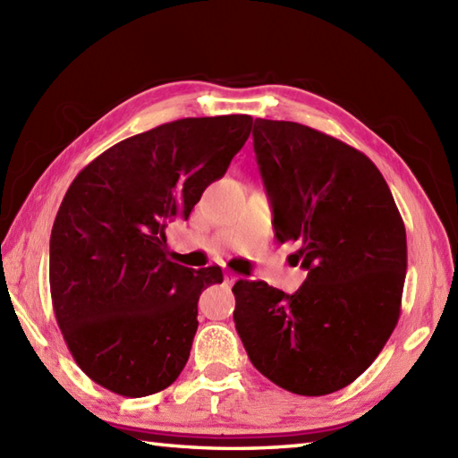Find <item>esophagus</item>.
<instances>
[{
    "mask_svg": "<svg viewBox=\"0 0 458 458\" xmlns=\"http://www.w3.org/2000/svg\"><path fill=\"white\" fill-rule=\"evenodd\" d=\"M238 279H240V276L234 274V271H226V274H224V281H226L228 285H234Z\"/></svg>",
    "mask_w": 458,
    "mask_h": 458,
    "instance_id": "34e87169",
    "label": "esophagus"
}]
</instances>
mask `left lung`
<instances>
[{
	"mask_svg": "<svg viewBox=\"0 0 458 458\" xmlns=\"http://www.w3.org/2000/svg\"><path fill=\"white\" fill-rule=\"evenodd\" d=\"M254 151L276 238L299 242L293 295L240 279L234 323L261 374L299 395L343 390L382 352L402 310L407 240L362 151L297 122L256 118Z\"/></svg>",
	"mask_w": 458,
	"mask_h": 458,
	"instance_id": "obj_1",
	"label": "left lung"
}]
</instances>
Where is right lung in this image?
I'll list each match as a JSON object with an SVG mask.
<instances>
[{
	"mask_svg": "<svg viewBox=\"0 0 458 458\" xmlns=\"http://www.w3.org/2000/svg\"><path fill=\"white\" fill-rule=\"evenodd\" d=\"M251 123L232 114L157 125L106 149L68 187L51 232L53 309L74 362L106 390L157 394L187 364L199 297L222 269L174 264L165 228L189 218Z\"/></svg>",
	"mask_w": 458,
	"mask_h": 458,
	"instance_id": "right-lung-1",
	"label": "right lung"
}]
</instances>
